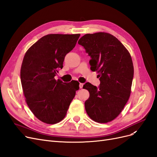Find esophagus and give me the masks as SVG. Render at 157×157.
I'll use <instances>...</instances> for the list:
<instances>
[{
    "instance_id": "esophagus-1",
    "label": "esophagus",
    "mask_w": 157,
    "mask_h": 157,
    "mask_svg": "<svg viewBox=\"0 0 157 157\" xmlns=\"http://www.w3.org/2000/svg\"><path fill=\"white\" fill-rule=\"evenodd\" d=\"M79 87H80V88H82V87H83V84H82V83H80V84H79Z\"/></svg>"
}]
</instances>
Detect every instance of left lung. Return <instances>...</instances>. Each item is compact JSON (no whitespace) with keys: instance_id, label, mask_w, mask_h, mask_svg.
Segmentation results:
<instances>
[{"instance_id":"8db88e82","label":"left lung","mask_w":157,"mask_h":157,"mask_svg":"<svg viewBox=\"0 0 157 157\" xmlns=\"http://www.w3.org/2000/svg\"><path fill=\"white\" fill-rule=\"evenodd\" d=\"M90 56V69L96 71L98 87L90 82L83 88L90 97L85 109L91 119L99 123L112 121L121 113L130 96L134 66L130 54L115 36L107 33L86 34L78 42Z\"/></svg>"}]
</instances>
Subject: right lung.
<instances>
[{"label": "right lung", "instance_id": "1", "mask_svg": "<svg viewBox=\"0 0 157 157\" xmlns=\"http://www.w3.org/2000/svg\"><path fill=\"white\" fill-rule=\"evenodd\" d=\"M80 35H47L32 45L23 58L20 78L27 104L38 119L46 124L63 119L79 89L76 80L66 83L54 77Z\"/></svg>", "mask_w": 157, "mask_h": 157}]
</instances>
